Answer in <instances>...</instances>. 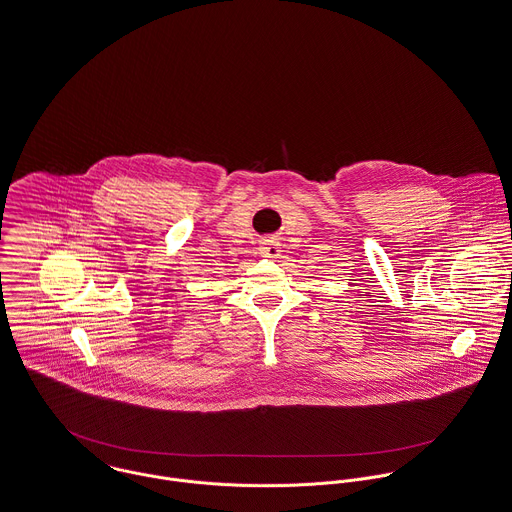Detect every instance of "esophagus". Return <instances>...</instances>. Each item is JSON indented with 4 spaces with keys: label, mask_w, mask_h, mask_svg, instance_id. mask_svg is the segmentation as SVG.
I'll use <instances>...</instances> for the list:
<instances>
[{
    "label": "esophagus",
    "mask_w": 512,
    "mask_h": 512,
    "mask_svg": "<svg viewBox=\"0 0 512 512\" xmlns=\"http://www.w3.org/2000/svg\"><path fill=\"white\" fill-rule=\"evenodd\" d=\"M259 253H261L263 257L276 259V257H280V243L275 241V239H265V241H261V245H259Z\"/></svg>",
    "instance_id": "obj_1"
}]
</instances>
